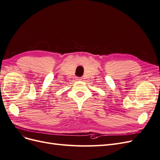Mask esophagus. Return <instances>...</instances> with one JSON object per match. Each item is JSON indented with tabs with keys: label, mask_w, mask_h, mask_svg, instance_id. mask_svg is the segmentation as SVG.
Returning <instances> with one entry per match:
<instances>
[{
	"label": "esophagus",
	"mask_w": 160,
	"mask_h": 160,
	"mask_svg": "<svg viewBox=\"0 0 160 160\" xmlns=\"http://www.w3.org/2000/svg\"><path fill=\"white\" fill-rule=\"evenodd\" d=\"M76 80H77V81H81V80H82V79H81V78H79V77H78V78L76 79Z\"/></svg>",
	"instance_id": "1"
}]
</instances>
